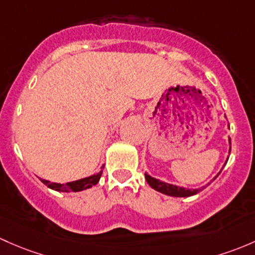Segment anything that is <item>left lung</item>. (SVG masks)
<instances>
[{
    "instance_id": "8db88e82",
    "label": "left lung",
    "mask_w": 255,
    "mask_h": 255,
    "mask_svg": "<svg viewBox=\"0 0 255 255\" xmlns=\"http://www.w3.org/2000/svg\"><path fill=\"white\" fill-rule=\"evenodd\" d=\"M230 141H231V139H230ZM145 179H146V182L149 183V186L151 187V188H154L155 191L163 193V194H166V195H171V197H191V195H194V194H197V193H199L200 191H203V189L206 188V187L210 184V183H208L206 186L202 187V188H199V189H186V188H183V187H178V186H173V184L165 183V182L159 181V179L146 175V173H145Z\"/></svg>"
}]
</instances>
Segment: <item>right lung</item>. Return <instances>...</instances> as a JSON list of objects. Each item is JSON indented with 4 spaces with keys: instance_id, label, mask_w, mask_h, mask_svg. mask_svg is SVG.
<instances>
[{
    "instance_id": "obj_1",
    "label": "right lung",
    "mask_w": 255,
    "mask_h": 255,
    "mask_svg": "<svg viewBox=\"0 0 255 255\" xmlns=\"http://www.w3.org/2000/svg\"><path fill=\"white\" fill-rule=\"evenodd\" d=\"M101 173H103V171H100V172L96 173V175L85 177V178L78 179V181L68 182V183L66 184L51 183L50 181H46V179H41V182L44 184H46L49 188L55 189V191H58V192H80L95 186V184L99 182V179H100Z\"/></svg>"
}]
</instances>
